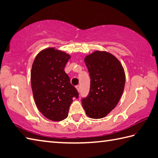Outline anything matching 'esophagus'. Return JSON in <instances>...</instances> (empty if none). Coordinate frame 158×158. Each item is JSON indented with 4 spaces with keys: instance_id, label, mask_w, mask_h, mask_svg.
Segmentation results:
<instances>
[{
    "instance_id": "1",
    "label": "esophagus",
    "mask_w": 158,
    "mask_h": 158,
    "mask_svg": "<svg viewBox=\"0 0 158 158\" xmlns=\"http://www.w3.org/2000/svg\"><path fill=\"white\" fill-rule=\"evenodd\" d=\"M76 88H77V91H78V92L80 91V85H76Z\"/></svg>"
}]
</instances>
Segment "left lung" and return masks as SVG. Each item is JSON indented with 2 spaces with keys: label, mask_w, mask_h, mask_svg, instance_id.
<instances>
[{
  "label": "left lung",
  "mask_w": 158,
  "mask_h": 158,
  "mask_svg": "<svg viewBox=\"0 0 158 158\" xmlns=\"http://www.w3.org/2000/svg\"><path fill=\"white\" fill-rule=\"evenodd\" d=\"M84 61L90 87L87 97L81 99L83 107L90 118H103L121 97L125 84L124 70L120 61L106 51H95L86 56Z\"/></svg>",
  "instance_id": "obj_1"
}]
</instances>
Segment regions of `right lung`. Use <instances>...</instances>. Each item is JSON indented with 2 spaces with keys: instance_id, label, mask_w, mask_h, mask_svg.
Wrapping results in <instances>:
<instances>
[{
  "instance_id": "right-lung-1",
  "label": "right lung",
  "mask_w": 158,
  "mask_h": 158,
  "mask_svg": "<svg viewBox=\"0 0 158 158\" xmlns=\"http://www.w3.org/2000/svg\"><path fill=\"white\" fill-rule=\"evenodd\" d=\"M70 56L49 48L40 52L34 60L31 83L38 110L46 118L60 121L68 116L73 98H79L64 67Z\"/></svg>"
}]
</instances>
